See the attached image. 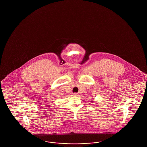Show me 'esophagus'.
<instances>
[{
  "instance_id": "esophagus-1",
  "label": "esophagus",
  "mask_w": 147,
  "mask_h": 147,
  "mask_svg": "<svg viewBox=\"0 0 147 147\" xmlns=\"http://www.w3.org/2000/svg\"><path fill=\"white\" fill-rule=\"evenodd\" d=\"M73 95H74V96H78V94L77 93H74V94H73Z\"/></svg>"
}]
</instances>
